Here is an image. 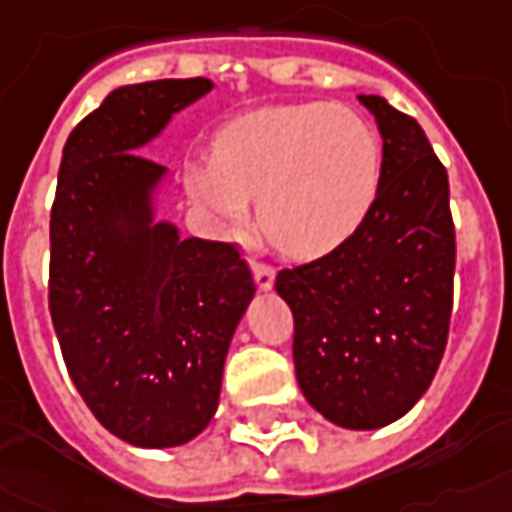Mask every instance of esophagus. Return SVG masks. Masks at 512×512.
<instances>
[{
    "instance_id": "1",
    "label": "esophagus",
    "mask_w": 512,
    "mask_h": 512,
    "mask_svg": "<svg viewBox=\"0 0 512 512\" xmlns=\"http://www.w3.org/2000/svg\"><path fill=\"white\" fill-rule=\"evenodd\" d=\"M252 274H255V285L260 291H271L274 288V269L266 263H252Z\"/></svg>"
}]
</instances>
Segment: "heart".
Masks as SVG:
<instances>
[{
    "instance_id": "heart-1",
    "label": "heart",
    "mask_w": 512,
    "mask_h": 512,
    "mask_svg": "<svg viewBox=\"0 0 512 512\" xmlns=\"http://www.w3.org/2000/svg\"><path fill=\"white\" fill-rule=\"evenodd\" d=\"M381 184V139L364 114L330 103L263 106L229 120L212 162H187L184 187L210 221L238 232L249 201L280 252L314 260L367 218Z\"/></svg>"
}]
</instances>
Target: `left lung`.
Wrapping results in <instances>:
<instances>
[{
	"label": "left lung",
	"mask_w": 512,
	"mask_h": 512,
	"mask_svg": "<svg viewBox=\"0 0 512 512\" xmlns=\"http://www.w3.org/2000/svg\"><path fill=\"white\" fill-rule=\"evenodd\" d=\"M384 139L381 184L361 227L330 255L277 274L294 314L305 401L353 431L395 423L429 389L454 297L448 176L423 128L384 97L358 95Z\"/></svg>",
	"instance_id": "1"
}]
</instances>
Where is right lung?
Wrapping results in <instances>:
<instances>
[{"label": "right lung", "instance_id": "add662e5", "mask_svg": "<svg viewBox=\"0 0 512 512\" xmlns=\"http://www.w3.org/2000/svg\"><path fill=\"white\" fill-rule=\"evenodd\" d=\"M207 78L111 89L69 134L50 215V314L92 415L125 443L173 448L210 426L229 342L255 297L235 246L159 221L168 168L142 156L210 95Z\"/></svg>", "mask_w": 512, "mask_h": 512}]
</instances>
